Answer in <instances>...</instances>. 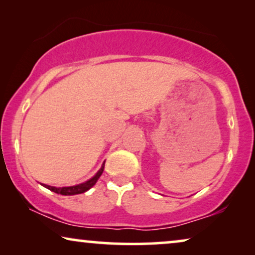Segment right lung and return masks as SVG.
Segmentation results:
<instances>
[{"label": "right lung", "mask_w": 255, "mask_h": 255, "mask_svg": "<svg viewBox=\"0 0 255 255\" xmlns=\"http://www.w3.org/2000/svg\"><path fill=\"white\" fill-rule=\"evenodd\" d=\"M104 163H106V161L102 163V166H101L99 172H97L95 175L92 177V179H89L88 181H86V182H83V183L76 184V186H71V187H52V186H47V184H43V183H41V186H44L45 188H47V189H50L51 191H54V193H57V194L65 195V196H72V195L86 193L87 190H89L90 188H92L94 184L97 182V180L100 179L101 175H102L103 169H104Z\"/></svg>", "instance_id": "add662e5"}]
</instances>
